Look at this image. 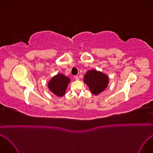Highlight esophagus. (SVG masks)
I'll use <instances>...</instances> for the list:
<instances>
[{
    "label": "esophagus",
    "mask_w": 153,
    "mask_h": 153,
    "mask_svg": "<svg viewBox=\"0 0 153 153\" xmlns=\"http://www.w3.org/2000/svg\"><path fill=\"white\" fill-rule=\"evenodd\" d=\"M74 79H75L76 80H79V77H78V76H74Z\"/></svg>",
    "instance_id": "esophagus-1"
}]
</instances>
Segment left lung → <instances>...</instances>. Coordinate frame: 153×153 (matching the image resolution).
<instances>
[{"label":"left lung","mask_w":153,"mask_h":153,"mask_svg":"<svg viewBox=\"0 0 153 153\" xmlns=\"http://www.w3.org/2000/svg\"><path fill=\"white\" fill-rule=\"evenodd\" d=\"M83 81L89 87L91 92L97 95L104 91L108 87L109 78L102 72L91 70L86 73Z\"/></svg>","instance_id":"8db88e82"}]
</instances>
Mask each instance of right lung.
Instances as JSON below:
<instances>
[{"mask_svg": "<svg viewBox=\"0 0 153 153\" xmlns=\"http://www.w3.org/2000/svg\"><path fill=\"white\" fill-rule=\"evenodd\" d=\"M70 82V79L62 74H58L53 76L48 83V88L53 94L58 97H62L65 94L66 89Z\"/></svg>", "mask_w": 153, "mask_h": 153, "instance_id": "obj_1", "label": "right lung"}]
</instances>
